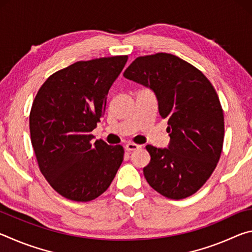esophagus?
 Instances as JSON below:
<instances>
[{"instance_id": "esophagus-1", "label": "esophagus", "mask_w": 252, "mask_h": 252, "mask_svg": "<svg viewBox=\"0 0 252 252\" xmlns=\"http://www.w3.org/2000/svg\"><path fill=\"white\" fill-rule=\"evenodd\" d=\"M139 148H140V146H138V144H135V143L129 142V143L126 144V151H134V150H136V149H139Z\"/></svg>"}]
</instances>
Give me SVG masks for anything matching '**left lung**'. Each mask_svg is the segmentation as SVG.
Wrapping results in <instances>:
<instances>
[{
	"label": "left lung",
	"mask_w": 252,
	"mask_h": 252,
	"mask_svg": "<svg viewBox=\"0 0 252 252\" xmlns=\"http://www.w3.org/2000/svg\"><path fill=\"white\" fill-rule=\"evenodd\" d=\"M123 75L150 88L168 120V149L146 147L148 183L169 199L190 197L210 178L222 152L224 119L215 88L197 67L169 53L136 58Z\"/></svg>",
	"instance_id": "obj_1"
}]
</instances>
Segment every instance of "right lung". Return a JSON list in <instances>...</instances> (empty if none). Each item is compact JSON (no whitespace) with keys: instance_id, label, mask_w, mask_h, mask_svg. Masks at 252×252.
I'll return each mask as SVG.
<instances>
[{"instance_id":"obj_1","label":"right lung","mask_w":252,"mask_h":252,"mask_svg":"<svg viewBox=\"0 0 252 252\" xmlns=\"http://www.w3.org/2000/svg\"><path fill=\"white\" fill-rule=\"evenodd\" d=\"M127 55L79 61L42 84L30 112V133L40 171L59 194L87 202L110 187L123 161L122 146L93 143L106 95Z\"/></svg>"}]
</instances>
